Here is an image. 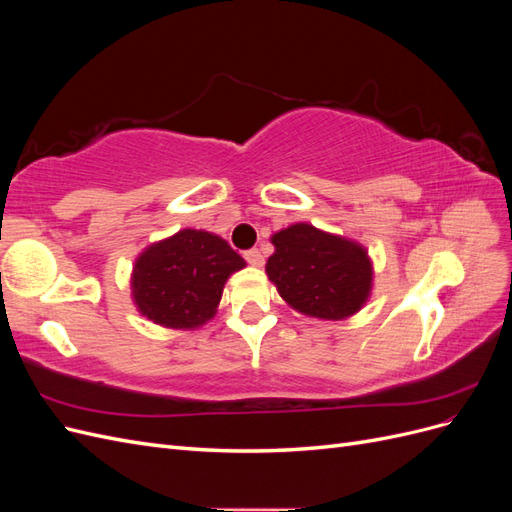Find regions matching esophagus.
Masks as SVG:
<instances>
[{
    "label": "esophagus",
    "mask_w": 512,
    "mask_h": 512,
    "mask_svg": "<svg viewBox=\"0 0 512 512\" xmlns=\"http://www.w3.org/2000/svg\"><path fill=\"white\" fill-rule=\"evenodd\" d=\"M243 258H245L247 262H250L252 267H262V262H265V258H262L260 250H256V247H252V250L243 252Z\"/></svg>",
    "instance_id": "34e87169"
}]
</instances>
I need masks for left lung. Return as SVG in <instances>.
Here are the masks:
<instances>
[{
	"instance_id": "8db88e82",
	"label": "left lung",
	"mask_w": 512,
	"mask_h": 512,
	"mask_svg": "<svg viewBox=\"0 0 512 512\" xmlns=\"http://www.w3.org/2000/svg\"><path fill=\"white\" fill-rule=\"evenodd\" d=\"M267 275L301 314L342 320L359 312L371 290V262L359 243L294 224L271 237Z\"/></svg>"
}]
</instances>
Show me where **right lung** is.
Here are the masks:
<instances>
[{"label": "right lung", "mask_w": 512, "mask_h": 512, "mask_svg": "<svg viewBox=\"0 0 512 512\" xmlns=\"http://www.w3.org/2000/svg\"><path fill=\"white\" fill-rule=\"evenodd\" d=\"M243 267L245 260L224 239L185 228L138 256L134 303L162 327L194 329L215 314L230 273Z\"/></svg>", "instance_id": "add662e5"}]
</instances>
